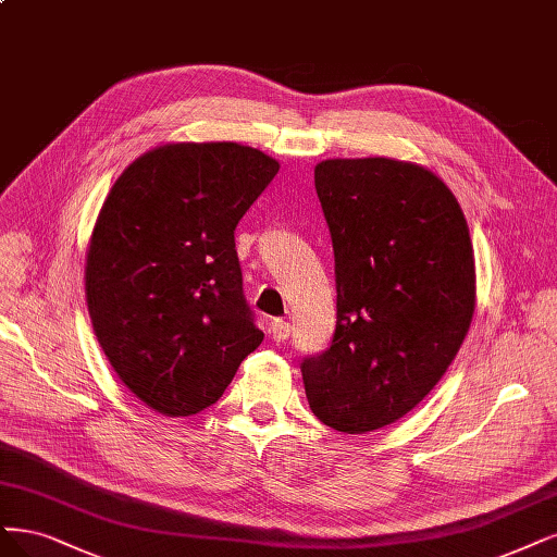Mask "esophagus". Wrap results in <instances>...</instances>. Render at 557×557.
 Instances as JSON below:
<instances>
[{
  "label": "esophagus",
  "instance_id": "34e87169",
  "mask_svg": "<svg viewBox=\"0 0 557 557\" xmlns=\"http://www.w3.org/2000/svg\"><path fill=\"white\" fill-rule=\"evenodd\" d=\"M270 334H272V338H274L276 343H283V341H287V336L293 334L290 322L283 320V318H276V320H272V324H270Z\"/></svg>",
  "mask_w": 557,
  "mask_h": 557
}]
</instances>
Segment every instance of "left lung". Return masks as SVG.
I'll use <instances>...</instances> for the list:
<instances>
[{
	"label": "left lung",
	"instance_id": "obj_1",
	"mask_svg": "<svg viewBox=\"0 0 557 557\" xmlns=\"http://www.w3.org/2000/svg\"><path fill=\"white\" fill-rule=\"evenodd\" d=\"M315 194L334 246L336 330L301 359L306 398L322 424L367 433L424 400L461 348L472 242L451 190L414 163L322 161Z\"/></svg>",
	"mask_w": 557,
	"mask_h": 557
}]
</instances>
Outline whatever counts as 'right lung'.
<instances>
[{"instance_id": "add662e5", "label": "right lung", "mask_w": 557, "mask_h": 557, "mask_svg": "<svg viewBox=\"0 0 557 557\" xmlns=\"http://www.w3.org/2000/svg\"><path fill=\"white\" fill-rule=\"evenodd\" d=\"M278 163L237 143L151 149L114 182L87 253L96 338L124 385L168 417L221 398L262 343L235 230Z\"/></svg>"}]
</instances>
